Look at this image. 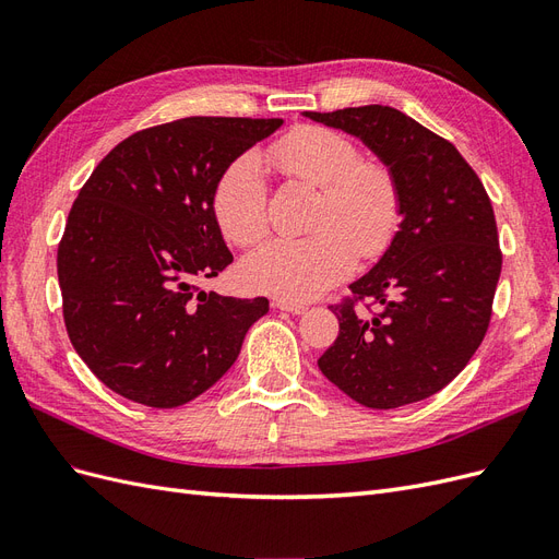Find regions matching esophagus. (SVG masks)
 Here are the masks:
<instances>
[{"label":"esophagus","instance_id":"obj_1","mask_svg":"<svg viewBox=\"0 0 559 559\" xmlns=\"http://www.w3.org/2000/svg\"><path fill=\"white\" fill-rule=\"evenodd\" d=\"M273 306L282 312H292V314H302L308 308L302 306V302H294V300H286V298H275Z\"/></svg>","mask_w":559,"mask_h":559}]
</instances>
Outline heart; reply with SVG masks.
I'll use <instances>...</instances> for the list:
<instances>
[{
    "label": "heart",
    "instance_id": "b5f03b06",
    "mask_svg": "<svg viewBox=\"0 0 559 559\" xmlns=\"http://www.w3.org/2000/svg\"><path fill=\"white\" fill-rule=\"evenodd\" d=\"M267 163L292 179L319 189V200L300 240H273L242 261L247 286L286 300H312L357 265V253L378 259L394 242L403 198L394 173L376 160H364L359 144L347 134L300 126L273 142ZM214 214L235 245L261 242L267 228V186L253 156L235 160L216 183Z\"/></svg>",
    "mask_w": 559,
    "mask_h": 559
}]
</instances>
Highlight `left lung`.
I'll list each match as a JSON object with an SVG mask.
<instances>
[{"mask_svg":"<svg viewBox=\"0 0 559 559\" xmlns=\"http://www.w3.org/2000/svg\"><path fill=\"white\" fill-rule=\"evenodd\" d=\"M302 116L361 140L394 173L403 198L394 242L349 284L378 310L331 306L341 333L317 366L366 408L429 399L460 376L492 314L501 275L492 202L460 151L394 107Z\"/></svg>","mask_w":559,"mask_h":559,"instance_id":"8db88e82","label":"left lung"}]
</instances>
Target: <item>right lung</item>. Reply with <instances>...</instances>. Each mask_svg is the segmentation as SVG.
Masks as SVG:
<instances>
[{"mask_svg":"<svg viewBox=\"0 0 559 559\" xmlns=\"http://www.w3.org/2000/svg\"><path fill=\"white\" fill-rule=\"evenodd\" d=\"M282 118L191 116L130 134L99 160L58 247L62 314L79 357L148 408L200 396L238 359L267 298L198 289L233 263L216 183Z\"/></svg>","mask_w":559,"mask_h":559,"instance_id":"obj_1","label":"right lung"}]
</instances>
